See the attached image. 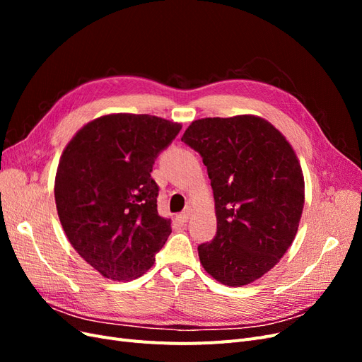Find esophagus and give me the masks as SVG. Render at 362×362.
Returning <instances> with one entry per match:
<instances>
[{"label":"esophagus","instance_id":"obj_1","mask_svg":"<svg viewBox=\"0 0 362 362\" xmlns=\"http://www.w3.org/2000/svg\"><path fill=\"white\" fill-rule=\"evenodd\" d=\"M190 216H192V210H185L184 213H181L180 216H178V218L181 222H189V218H190Z\"/></svg>","mask_w":362,"mask_h":362}]
</instances>
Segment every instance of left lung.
Returning a JSON list of instances; mask_svg holds the SVG:
<instances>
[{
    "instance_id": "8db88e82",
    "label": "left lung",
    "mask_w": 362,
    "mask_h": 362,
    "mask_svg": "<svg viewBox=\"0 0 362 362\" xmlns=\"http://www.w3.org/2000/svg\"><path fill=\"white\" fill-rule=\"evenodd\" d=\"M181 140L198 151L214 194L217 234L198 247L208 275L242 287L275 267L298 234L305 181L278 128L254 115L193 120Z\"/></svg>"
}]
</instances>
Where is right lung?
Wrapping results in <instances>:
<instances>
[{
	"mask_svg": "<svg viewBox=\"0 0 362 362\" xmlns=\"http://www.w3.org/2000/svg\"><path fill=\"white\" fill-rule=\"evenodd\" d=\"M181 127L151 115H104L63 149L54 181L60 223L78 255L107 279L144 275L172 233L170 218L157 211L151 172Z\"/></svg>",
	"mask_w": 362,
	"mask_h": 362,
	"instance_id": "add662e5",
	"label": "right lung"
}]
</instances>
